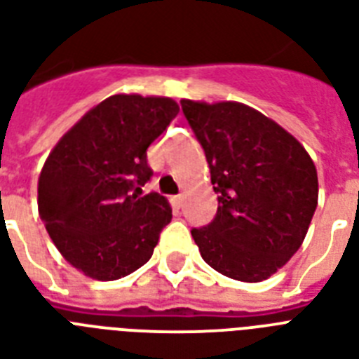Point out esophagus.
<instances>
[{"label":"esophagus","mask_w":359,"mask_h":359,"mask_svg":"<svg viewBox=\"0 0 359 359\" xmlns=\"http://www.w3.org/2000/svg\"><path fill=\"white\" fill-rule=\"evenodd\" d=\"M171 206H173L175 210H179L180 206H182V195H173V197H171Z\"/></svg>","instance_id":"1"}]
</instances>
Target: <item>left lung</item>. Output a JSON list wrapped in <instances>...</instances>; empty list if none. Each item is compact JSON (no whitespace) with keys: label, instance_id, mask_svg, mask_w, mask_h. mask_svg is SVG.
I'll return each mask as SVG.
<instances>
[{"label":"left lung","instance_id":"obj_1","mask_svg":"<svg viewBox=\"0 0 359 359\" xmlns=\"http://www.w3.org/2000/svg\"><path fill=\"white\" fill-rule=\"evenodd\" d=\"M205 151L217 212L191 229L203 260L241 282H262L302 245L317 208L316 165L273 119L241 103L182 99Z\"/></svg>","mask_w":359,"mask_h":359}]
</instances>
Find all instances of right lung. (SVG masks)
I'll return each instance as SVG.
<instances>
[{
	"label": "right lung",
	"instance_id": "add662e5",
	"mask_svg": "<svg viewBox=\"0 0 359 359\" xmlns=\"http://www.w3.org/2000/svg\"><path fill=\"white\" fill-rule=\"evenodd\" d=\"M177 114L170 97L112 95L49 153L38 212L60 255L86 276L118 280L153 256L171 208L162 195H142L153 177L147 147Z\"/></svg>",
	"mask_w": 359,
	"mask_h": 359
}]
</instances>
